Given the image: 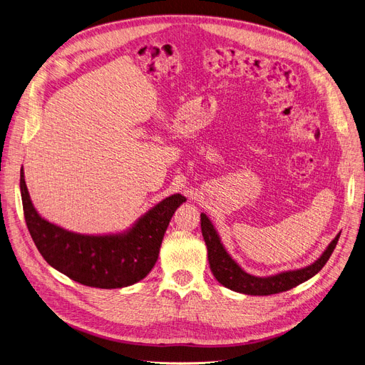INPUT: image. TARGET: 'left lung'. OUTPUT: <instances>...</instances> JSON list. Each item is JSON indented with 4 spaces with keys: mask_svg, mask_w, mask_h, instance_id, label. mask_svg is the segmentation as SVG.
Masks as SVG:
<instances>
[{
    "mask_svg": "<svg viewBox=\"0 0 365 365\" xmlns=\"http://www.w3.org/2000/svg\"><path fill=\"white\" fill-rule=\"evenodd\" d=\"M201 232L207 245L210 269H212L216 279L222 285L227 287V289L238 293H244V294H252V296H269V294L287 292L293 289V287L312 278L315 274H318L322 269L324 264L327 263L331 253L334 252L336 244L340 237L339 234L330 242L327 250H325L322 256L311 266H306L303 269H297V271L282 272L274 277L260 278V277H253L250 274L244 272L235 263V260H232V257L226 253L219 240L216 229L213 227L212 222H210V219L204 213H201Z\"/></svg>",
    "mask_w": 365,
    "mask_h": 365,
    "instance_id": "left-lung-1",
    "label": "left lung"
}]
</instances>
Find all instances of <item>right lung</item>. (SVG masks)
<instances>
[{"instance_id":"right-lung-1","label":"right lung","mask_w":365,"mask_h":365,"mask_svg":"<svg viewBox=\"0 0 365 365\" xmlns=\"http://www.w3.org/2000/svg\"><path fill=\"white\" fill-rule=\"evenodd\" d=\"M21 194L28 231L38 252L54 269L96 289H121L143 279L155 264L160 247L180 194L163 200L142 216L128 232L80 235L44 220L34 208L21 170Z\"/></svg>"}]
</instances>
